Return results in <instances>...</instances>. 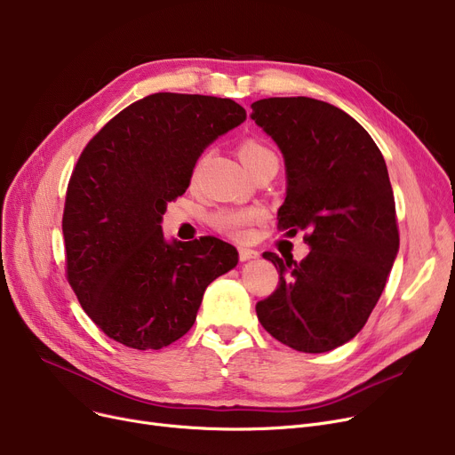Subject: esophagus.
Segmentation results:
<instances>
[{"label":"esophagus","instance_id":"1","mask_svg":"<svg viewBox=\"0 0 455 455\" xmlns=\"http://www.w3.org/2000/svg\"><path fill=\"white\" fill-rule=\"evenodd\" d=\"M237 256H240V261H247V259H252V258H258V252L252 251V249H237Z\"/></svg>","mask_w":455,"mask_h":455}]
</instances>
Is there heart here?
Instances as JSON below:
<instances>
[{"instance_id":"1","label":"heart","mask_w":455,"mask_h":455,"mask_svg":"<svg viewBox=\"0 0 455 455\" xmlns=\"http://www.w3.org/2000/svg\"><path fill=\"white\" fill-rule=\"evenodd\" d=\"M237 155H240L247 172L251 167L259 162L264 156L273 155V151L258 140H245L237 148ZM259 218V212L256 208H221L210 215V225L213 230H218L232 240H245L249 227Z\"/></svg>"}]
</instances>
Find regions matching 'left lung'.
<instances>
[{
    "label": "left lung",
    "instance_id": "left-lung-1",
    "mask_svg": "<svg viewBox=\"0 0 455 455\" xmlns=\"http://www.w3.org/2000/svg\"><path fill=\"white\" fill-rule=\"evenodd\" d=\"M251 108L285 162L288 196L278 228L304 230L312 247L302 261L264 252L280 280L256 304V315L280 343L328 352L365 326L398 252L387 165L369 132L330 103L269 98Z\"/></svg>",
    "mask_w": 455,
    "mask_h": 455
}]
</instances>
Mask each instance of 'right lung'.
<instances>
[{"mask_svg": "<svg viewBox=\"0 0 455 455\" xmlns=\"http://www.w3.org/2000/svg\"><path fill=\"white\" fill-rule=\"evenodd\" d=\"M245 119L232 100L158 92L86 143L66 189V276L110 339L138 350L175 343L194 326L208 283L235 267L230 243H167L160 221L206 146Z\"/></svg>", "mask_w": 455, "mask_h": 455, "instance_id": "obj_1", "label": "right lung"}]
</instances>
